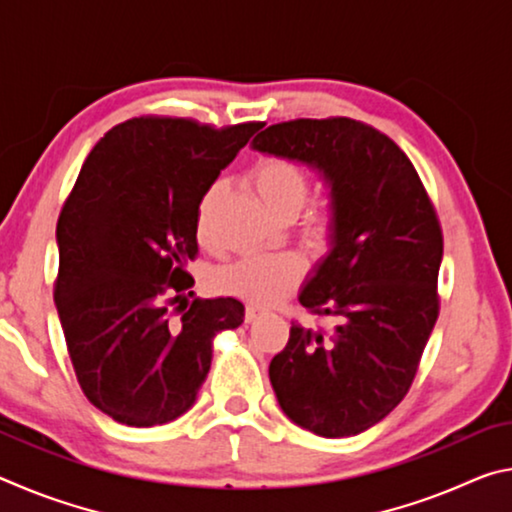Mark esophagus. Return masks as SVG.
<instances>
[{
  "mask_svg": "<svg viewBox=\"0 0 512 512\" xmlns=\"http://www.w3.org/2000/svg\"><path fill=\"white\" fill-rule=\"evenodd\" d=\"M259 316V307L255 305H248L246 307V323H253V320Z\"/></svg>",
  "mask_w": 512,
  "mask_h": 512,
  "instance_id": "34e87169",
  "label": "esophagus"
}]
</instances>
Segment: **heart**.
<instances>
[{"label":"heart","instance_id":"b5f03b06","mask_svg":"<svg viewBox=\"0 0 512 512\" xmlns=\"http://www.w3.org/2000/svg\"><path fill=\"white\" fill-rule=\"evenodd\" d=\"M248 185L268 212L280 219H293L307 203L311 180L298 162L287 158H264L250 171ZM216 194H219V185H214L205 194L201 207H198L196 232L201 241L207 239V212H210ZM309 235L316 241H325L329 237V219L325 214H316L309 221ZM305 271L307 266L298 255H250L223 268L216 275V284L228 296L253 302V305H273L298 287Z\"/></svg>","mask_w":512,"mask_h":512}]
</instances>
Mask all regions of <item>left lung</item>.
<instances>
[{"mask_svg": "<svg viewBox=\"0 0 512 512\" xmlns=\"http://www.w3.org/2000/svg\"><path fill=\"white\" fill-rule=\"evenodd\" d=\"M302 162L329 187V253L300 305L336 320L291 325L268 377L282 411L316 436L345 438L404 400L438 318L443 230L418 171L391 137L348 117L293 119L253 140Z\"/></svg>", "mask_w": 512, "mask_h": 512, "instance_id": "1", "label": "left lung"}]
</instances>
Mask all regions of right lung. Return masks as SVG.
Wrapping results in <instances>:
<instances>
[{
    "label": "right lung",
    "mask_w": 512,
    "mask_h": 512,
    "mask_svg": "<svg viewBox=\"0 0 512 512\" xmlns=\"http://www.w3.org/2000/svg\"><path fill=\"white\" fill-rule=\"evenodd\" d=\"M259 128L135 117L83 162L56 225L54 300L76 379L115 422L153 427L192 409L214 336L244 323L235 298H196L180 316L171 305L194 284L198 205Z\"/></svg>",
    "instance_id": "1"
}]
</instances>
